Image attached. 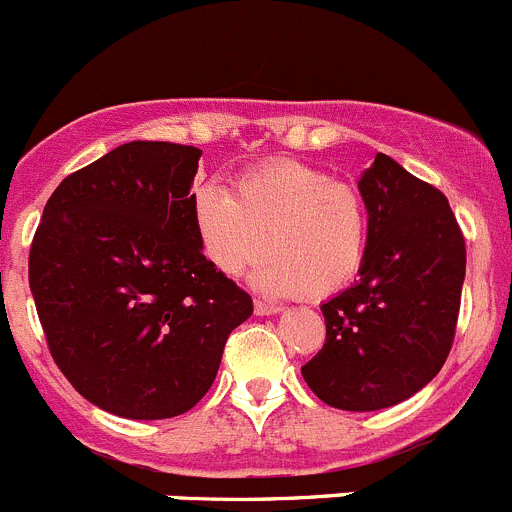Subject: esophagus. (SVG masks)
<instances>
[{"mask_svg":"<svg viewBox=\"0 0 512 512\" xmlns=\"http://www.w3.org/2000/svg\"><path fill=\"white\" fill-rule=\"evenodd\" d=\"M280 310H283L280 305L265 303V300H255V313L257 315H278Z\"/></svg>","mask_w":512,"mask_h":512,"instance_id":"34e87169","label":"esophagus"}]
</instances>
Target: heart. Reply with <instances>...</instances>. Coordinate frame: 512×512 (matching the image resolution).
<instances>
[{"mask_svg": "<svg viewBox=\"0 0 512 512\" xmlns=\"http://www.w3.org/2000/svg\"><path fill=\"white\" fill-rule=\"evenodd\" d=\"M191 222L204 257L227 278H240L272 252L255 275L257 288L272 295L338 293L356 278L369 247L364 194L290 159L245 171L232 197L212 181L199 184Z\"/></svg>", "mask_w": 512, "mask_h": 512, "instance_id": "heart-1", "label": "heart"}]
</instances>
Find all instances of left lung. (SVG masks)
<instances>
[{"mask_svg": "<svg viewBox=\"0 0 512 512\" xmlns=\"http://www.w3.org/2000/svg\"><path fill=\"white\" fill-rule=\"evenodd\" d=\"M369 209L361 278L321 305L326 343L303 379L346 412L394 407L450 356L465 283V237L442 191L376 154L358 181Z\"/></svg>", "mask_w": 512, "mask_h": 512, "instance_id": "left-lung-1", "label": "left lung"}]
</instances>
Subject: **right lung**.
<instances>
[{"mask_svg": "<svg viewBox=\"0 0 512 512\" xmlns=\"http://www.w3.org/2000/svg\"><path fill=\"white\" fill-rule=\"evenodd\" d=\"M202 151L131 141L65 176L30 250L57 369L126 419H169L209 391L252 298L214 270L191 222Z\"/></svg>", "mask_w": 512, "mask_h": 512, "instance_id": "1", "label": "right lung"}]
</instances>
